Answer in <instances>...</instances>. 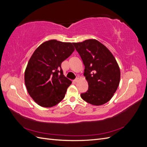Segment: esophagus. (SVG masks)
I'll list each match as a JSON object with an SVG mask.
<instances>
[{"mask_svg": "<svg viewBox=\"0 0 147 147\" xmlns=\"http://www.w3.org/2000/svg\"><path fill=\"white\" fill-rule=\"evenodd\" d=\"M78 80H79V78H77L76 79H75V80H74V82L75 83H77V82H78Z\"/></svg>", "mask_w": 147, "mask_h": 147, "instance_id": "esophagus-1", "label": "esophagus"}]
</instances>
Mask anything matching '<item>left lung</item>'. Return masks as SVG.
Here are the masks:
<instances>
[{"label": "left lung", "mask_w": 147, "mask_h": 147, "mask_svg": "<svg viewBox=\"0 0 147 147\" xmlns=\"http://www.w3.org/2000/svg\"><path fill=\"white\" fill-rule=\"evenodd\" d=\"M84 65V76L88 91L81 97L88 103L101 105L109 102L116 92L120 81V70L109 49L95 39L73 43Z\"/></svg>", "instance_id": "8db88e82"}]
</instances>
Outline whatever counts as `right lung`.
Masks as SVG:
<instances>
[{
    "label": "right lung",
    "mask_w": 147,
    "mask_h": 147,
    "mask_svg": "<svg viewBox=\"0 0 147 147\" xmlns=\"http://www.w3.org/2000/svg\"><path fill=\"white\" fill-rule=\"evenodd\" d=\"M72 43L50 40L35 50L24 73L27 91L32 99L43 107H51L64 98L72 84L65 77L61 63L72 55Z\"/></svg>",
    "instance_id": "1"
}]
</instances>
